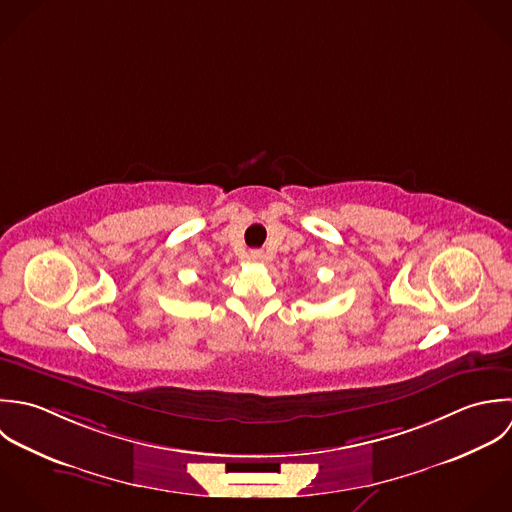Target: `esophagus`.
Wrapping results in <instances>:
<instances>
[{
	"label": "esophagus",
	"mask_w": 512,
	"mask_h": 512,
	"mask_svg": "<svg viewBox=\"0 0 512 512\" xmlns=\"http://www.w3.org/2000/svg\"><path fill=\"white\" fill-rule=\"evenodd\" d=\"M248 258L252 260V262H256V264H260V262H264V252L262 250H250V254H248Z\"/></svg>",
	"instance_id": "esophagus-1"
}]
</instances>
